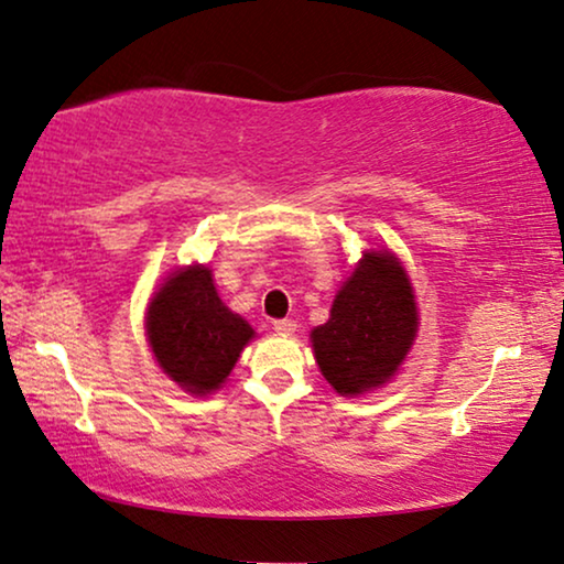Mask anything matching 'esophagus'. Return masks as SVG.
<instances>
[{
    "label": "esophagus",
    "mask_w": 564,
    "mask_h": 564,
    "mask_svg": "<svg viewBox=\"0 0 564 564\" xmlns=\"http://www.w3.org/2000/svg\"><path fill=\"white\" fill-rule=\"evenodd\" d=\"M272 326H274V330L276 334H282V336H292L297 330V323L292 321V318H280V321H272Z\"/></svg>",
    "instance_id": "34e87169"
}]
</instances>
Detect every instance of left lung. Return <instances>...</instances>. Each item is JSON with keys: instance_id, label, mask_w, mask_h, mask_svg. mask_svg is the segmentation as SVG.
Returning a JSON list of instances; mask_svg holds the SVG:
<instances>
[{"instance_id": "left-lung-1", "label": "left lung", "mask_w": 564, "mask_h": 564, "mask_svg": "<svg viewBox=\"0 0 564 564\" xmlns=\"http://www.w3.org/2000/svg\"><path fill=\"white\" fill-rule=\"evenodd\" d=\"M419 313L405 269L392 253L369 251L311 334L321 372L341 395L388 382L411 349Z\"/></svg>"}]
</instances>
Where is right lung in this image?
Instances as JSON below:
<instances>
[{
	"mask_svg": "<svg viewBox=\"0 0 564 564\" xmlns=\"http://www.w3.org/2000/svg\"><path fill=\"white\" fill-rule=\"evenodd\" d=\"M145 328L159 367L192 395L218 390L253 336L249 323L223 305L210 269L199 264L169 276L151 300Z\"/></svg>",
	"mask_w": 564,
	"mask_h": 564,
	"instance_id": "1",
	"label": "right lung"
}]
</instances>
